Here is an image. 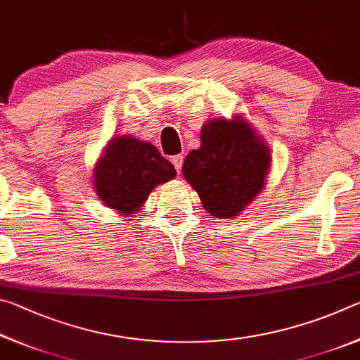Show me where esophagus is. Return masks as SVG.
<instances>
[{
  "mask_svg": "<svg viewBox=\"0 0 360 360\" xmlns=\"http://www.w3.org/2000/svg\"><path fill=\"white\" fill-rule=\"evenodd\" d=\"M172 162H173V165H174V168H176V172H181V168H182V162H184V157L182 155H174L173 158H172Z\"/></svg>",
  "mask_w": 360,
  "mask_h": 360,
  "instance_id": "obj_1",
  "label": "esophagus"
}]
</instances>
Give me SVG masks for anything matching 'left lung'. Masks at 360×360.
Returning a JSON list of instances; mask_svg holds the SVG:
<instances>
[{
	"label": "left lung",
	"instance_id": "1",
	"mask_svg": "<svg viewBox=\"0 0 360 360\" xmlns=\"http://www.w3.org/2000/svg\"><path fill=\"white\" fill-rule=\"evenodd\" d=\"M270 150L245 120L214 119L202 129V146L188 152L182 174L219 219L238 214L264 188Z\"/></svg>",
	"mask_w": 360,
	"mask_h": 360
}]
</instances>
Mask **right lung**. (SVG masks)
Returning a JSON list of instances; mask_svg holds the SVG:
<instances>
[{
  "mask_svg": "<svg viewBox=\"0 0 360 360\" xmlns=\"http://www.w3.org/2000/svg\"><path fill=\"white\" fill-rule=\"evenodd\" d=\"M174 167L155 146L131 136L111 139L96 163L94 184L103 203L119 214H133L141 208L152 188L173 179Z\"/></svg>",
  "mask_w": 360,
  "mask_h": 360,
  "instance_id": "right-lung-1",
  "label": "right lung"
}]
</instances>
